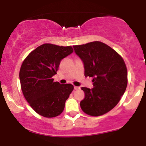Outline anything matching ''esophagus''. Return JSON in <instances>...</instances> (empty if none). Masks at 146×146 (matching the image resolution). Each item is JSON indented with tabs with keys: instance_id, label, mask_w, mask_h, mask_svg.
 <instances>
[{
	"instance_id": "esophagus-1",
	"label": "esophagus",
	"mask_w": 146,
	"mask_h": 146,
	"mask_svg": "<svg viewBox=\"0 0 146 146\" xmlns=\"http://www.w3.org/2000/svg\"><path fill=\"white\" fill-rule=\"evenodd\" d=\"M80 87H79V86H74L75 90H78V89H80Z\"/></svg>"
}]
</instances>
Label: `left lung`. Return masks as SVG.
<instances>
[{"label": "left lung", "instance_id": "left-lung-1", "mask_svg": "<svg viewBox=\"0 0 146 146\" xmlns=\"http://www.w3.org/2000/svg\"><path fill=\"white\" fill-rule=\"evenodd\" d=\"M82 60L85 77L93 78L94 88H81L85 98L80 102L87 115L100 116L112 110L124 94L128 73L124 61L115 50L101 42L73 46Z\"/></svg>", "mask_w": 146, "mask_h": 146}]
</instances>
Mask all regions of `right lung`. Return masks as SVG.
<instances>
[{"instance_id": "1", "label": "right lung", "mask_w": 146, "mask_h": 146, "mask_svg": "<svg viewBox=\"0 0 146 146\" xmlns=\"http://www.w3.org/2000/svg\"><path fill=\"white\" fill-rule=\"evenodd\" d=\"M73 52L71 46L44 44L25 58L20 70L21 89L28 103L37 113L55 117L64 109L65 102L74 87L53 82L60 61Z\"/></svg>"}]
</instances>
